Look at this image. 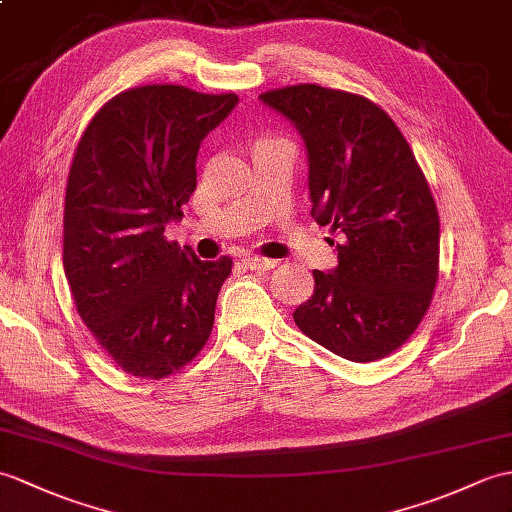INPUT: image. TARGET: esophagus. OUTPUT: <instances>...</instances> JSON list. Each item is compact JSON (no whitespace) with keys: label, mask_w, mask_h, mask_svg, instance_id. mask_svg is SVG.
I'll return each mask as SVG.
<instances>
[{"label":"esophagus","mask_w":512,"mask_h":512,"mask_svg":"<svg viewBox=\"0 0 512 512\" xmlns=\"http://www.w3.org/2000/svg\"><path fill=\"white\" fill-rule=\"evenodd\" d=\"M242 261L251 270H272V268H277V261L275 259L257 257V255H246Z\"/></svg>","instance_id":"esophagus-1"}]
</instances>
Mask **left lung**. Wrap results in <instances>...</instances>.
<instances>
[{
    "instance_id": "8db88e82",
    "label": "left lung",
    "mask_w": 512,
    "mask_h": 512,
    "mask_svg": "<svg viewBox=\"0 0 512 512\" xmlns=\"http://www.w3.org/2000/svg\"><path fill=\"white\" fill-rule=\"evenodd\" d=\"M259 100L299 130L312 218L342 233L338 266L314 270V294L294 323L344 360H382L419 327L438 277L441 224L419 163L362 95L294 85Z\"/></svg>"
}]
</instances>
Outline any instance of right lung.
<instances>
[{
  "label": "right lung",
  "instance_id": "1",
  "mask_svg": "<svg viewBox=\"0 0 512 512\" xmlns=\"http://www.w3.org/2000/svg\"><path fill=\"white\" fill-rule=\"evenodd\" d=\"M235 93L148 85L95 113L69 170L63 266L80 318L128 375L168 377L207 342L233 261L163 237L196 189L202 139Z\"/></svg>",
  "mask_w": 512,
  "mask_h": 512
}]
</instances>
